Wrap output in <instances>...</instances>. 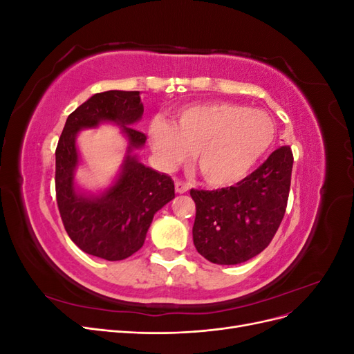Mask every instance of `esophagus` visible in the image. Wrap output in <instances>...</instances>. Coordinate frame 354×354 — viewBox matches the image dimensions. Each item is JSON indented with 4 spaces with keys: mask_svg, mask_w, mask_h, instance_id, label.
Returning <instances> with one entry per match:
<instances>
[{
    "mask_svg": "<svg viewBox=\"0 0 354 354\" xmlns=\"http://www.w3.org/2000/svg\"><path fill=\"white\" fill-rule=\"evenodd\" d=\"M176 192L177 194H186V192L189 190V185L185 183V181H180V180H176Z\"/></svg>",
    "mask_w": 354,
    "mask_h": 354,
    "instance_id": "1",
    "label": "esophagus"
}]
</instances>
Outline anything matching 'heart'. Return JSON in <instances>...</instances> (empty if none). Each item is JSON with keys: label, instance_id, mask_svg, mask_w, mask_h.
I'll return each instance as SVG.
<instances>
[{"label": "heart", "instance_id": "1", "mask_svg": "<svg viewBox=\"0 0 354 354\" xmlns=\"http://www.w3.org/2000/svg\"><path fill=\"white\" fill-rule=\"evenodd\" d=\"M147 134L164 168L177 167L194 149L203 180L212 186H229L243 178L270 151L276 125L264 111L216 102L183 106L176 112V125L156 116Z\"/></svg>", "mask_w": 354, "mask_h": 354}]
</instances>
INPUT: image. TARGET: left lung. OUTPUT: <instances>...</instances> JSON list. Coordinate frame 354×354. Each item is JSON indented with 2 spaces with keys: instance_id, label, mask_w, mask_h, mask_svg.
<instances>
[{
  "instance_id": "8db88e82",
  "label": "left lung",
  "mask_w": 354,
  "mask_h": 354,
  "mask_svg": "<svg viewBox=\"0 0 354 354\" xmlns=\"http://www.w3.org/2000/svg\"><path fill=\"white\" fill-rule=\"evenodd\" d=\"M294 156L276 149L239 183L217 190H190L196 216V251L216 264H239L266 250L285 216Z\"/></svg>"
}]
</instances>
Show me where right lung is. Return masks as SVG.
<instances>
[{
    "instance_id": "obj_1",
    "label": "right lung",
    "mask_w": 354,
    "mask_h": 354,
    "mask_svg": "<svg viewBox=\"0 0 354 354\" xmlns=\"http://www.w3.org/2000/svg\"><path fill=\"white\" fill-rule=\"evenodd\" d=\"M143 115L138 91L111 90L94 94L66 120L56 147V199L69 238L80 250L108 261H118L142 248L155 212L176 196L169 176L138 162L131 152L146 143V136L131 124ZM100 122L121 124L129 138L127 156L115 185L99 197L74 187L77 165L76 134Z\"/></svg>"
}]
</instances>
